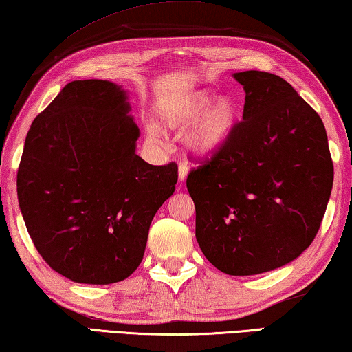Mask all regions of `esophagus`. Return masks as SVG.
Here are the masks:
<instances>
[{"label": "esophagus", "mask_w": 352, "mask_h": 352, "mask_svg": "<svg viewBox=\"0 0 352 352\" xmlns=\"http://www.w3.org/2000/svg\"><path fill=\"white\" fill-rule=\"evenodd\" d=\"M188 170H190V167H188V162H180V166H178V180H180L182 183L186 180Z\"/></svg>", "instance_id": "obj_1"}]
</instances>
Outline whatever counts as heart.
<instances>
[{
	"label": "heart",
	"mask_w": 352,
	"mask_h": 352,
	"mask_svg": "<svg viewBox=\"0 0 352 352\" xmlns=\"http://www.w3.org/2000/svg\"><path fill=\"white\" fill-rule=\"evenodd\" d=\"M161 126L169 131H182L191 126L186 134V148L199 160H210L226 148L240 124V107L230 96H218L208 90H197L161 102L158 107ZM146 138L158 144L160 126L148 122Z\"/></svg>",
	"instance_id": "obj_1"
}]
</instances>
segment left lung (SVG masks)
Instances as JSON below:
<instances>
[{
  "label": "left lung",
  "instance_id": "left-lung-1",
  "mask_svg": "<svg viewBox=\"0 0 352 352\" xmlns=\"http://www.w3.org/2000/svg\"><path fill=\"white\" fill-rule=\"evenodd\" d=\"M243 122L214 158L188 175L196 239L228 275H259L297 259L316 237L333 164L319 115L285 78L243 71Z\"/></svg>",
  "mask_w": 352,
  "mask_h": 352
}]
</instances>
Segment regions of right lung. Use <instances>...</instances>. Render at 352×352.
Segmentation results:
<instances>
[{"mask_svg": "<svg viewBox=\"0 0 352 352\" xmlns=\"http://www.w3.org/2000/svg\"><path fill=\"white\" fill-rule=\"evenodd\" d=\"M123 85L88 78L63 88L26 134L17 174L23 221L55 272L112 285L142 262L151 219L175 191L177 164L135 153L140 131Z\"/></svg>", "mask_w": 352, "mask_h": 352, "instance_id": "obj_1", "label": "right lung"}]
</instances>
